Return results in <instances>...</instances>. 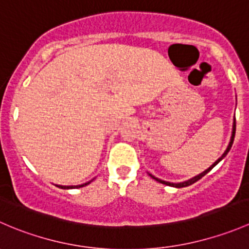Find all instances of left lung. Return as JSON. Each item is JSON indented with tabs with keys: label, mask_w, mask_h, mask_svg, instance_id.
<instances>
[{
	"label": "left lung",
	"mask_w": 249,
	"mask_h": 249,
	"mask_svg": "<svg viewBox=\"0 0 249 249\" xmlns=\"http://www.w3.org/2000/svg\"><path fill=\"white\" fill-rule=\"evenodd\" d=\"M235 131H236V120H233V126H232V135H231V140H230V143H229V145H228L227 150H225V152H224V154H223L222 157H220L219 159H218L217 161H215L214 164L212 165V166H211V167H208V169L206 170V171H203L202 173H200V175H199V176H196V177H194V178H192V179L187 180V182H182V183H170V182H165V180H161V179H159V178L154 177V176H152V175H150V177H152V178H154V179H155V180H158V182L162 183V184H166V185H172V187H176V188H183V187H188V185H192L193 183L197 182V180H199V179H201V178L203 177V176H205V175H207V173L210 172L211 170H212L213 167H214L215 165H217L218 162H219L220 160H222L223 158H224L225 155L228 154V153H229L230 148H231V145H232L233 139H235Z\"/></svg>",
	"instance_id": "obj_1"
}]
</instances>
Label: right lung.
Returning a JSON list of instances; mask_svg holds the SVG:
<instances>
[{
    "label": "right lung",
    "mask_w": 249,
    "mask_h": 249,
    "mask_svg": "<svg viewBox=\"0 0 249 249\" xmlns=\"http://www.w3.org/2000/svg\"><path fill=\"white\" fill-rule=\"evenodd\" d=\"M90 182L85 183V184H82V185H72V187H64V185H57L59 188H61V189H70V188H80V187H84V185H88Z\"/></svg>",
    "instance_id": "add662e5"
}]
</instances>
